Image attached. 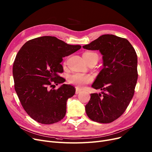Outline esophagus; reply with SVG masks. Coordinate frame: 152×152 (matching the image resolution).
<instances>
[{"mask_svg":"<svg viewBox=\"0 0 152 152\" xmlns=\"http://www.w3.org/2000/svg\"><path fill=\"white\" fill-rule=\"evenodd\" d=\"M81 91V89H78V88H76V94H79Z\"/></svg>","mask_w":152,"mask_h":152,"instance_id":"34e87169","label":"esophagus"}]
</instances>
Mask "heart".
<instances>
[{
  "mask_svg": "<svg viewBox=\"0 0 152 152\" xmlns=\"http://www.w3.org/2000/svg\"><path fill=\"white\" fill-rule=\"evenodd\" d=\"M83 57L86 61L94 58L97 62L99 59L98 55L96 53L93 52H86L83 54ZM92 81H93V77L91 75L82 73H74L70 75L68 77V82L70 84L76 86L78 88H82L84 86L91 83Z\"/></svg>",
  "mask_w": 152,
  "mask_h": 152,
  "instance_id": "b5f03b06",
  "label": "heart"
}]
</instances>
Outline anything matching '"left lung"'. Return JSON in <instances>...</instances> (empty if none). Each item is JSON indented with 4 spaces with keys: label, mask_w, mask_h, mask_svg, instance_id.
Listing matches in <instances>:
<instances>
[{
    "label": "left lung",
    "mask_w": 152,
    "mask_h": 152,
    "mask_svg": "<svg viewBox=\"0 0 152 152\" xmlns=\"http://www.w3.org/2000/svg\"><path fill=\"white\" fill-rule=\"evenodd\" d=\"M83 47L99 50L104 66L92 85L102 94H91L86 112L92 121L110 123L124 114L134 96L138 78L135 50L127 39L109 34Z\"/></svg>",
    "instance_id": "obj_1"
}]
</instances>
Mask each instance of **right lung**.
I'll return each mask as SVG.
<instances>
[{
  "label": "right lung",
  "instance_id": "obj_1",
  "mask_svg": "<svg viewBox=\"0 0 152 152\" xmlns=\"http://www.w3.org/2000/svg\"><path fill=\"white\" fill-rule=\"evenodd\" d=\"M81 48L44 36L28 40L18 51L13 64L15 90L23 108L35 121L51 124L65 116L66 101L76 89L63 84L56 90L55 84L65 81L58 75L63 72V58Z\"/></svg>",
  "mask_w": 152,
  "mask_h": 152
}]
</instances>
